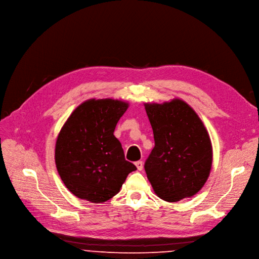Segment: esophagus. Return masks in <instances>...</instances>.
I'll list each match as a JSON object with an SVG mask.
<instances>
[{"label": "esophagus", "mask_w": 259, "mask_h": 259, "mask_svg": "<svg viewBox=\"0 0 259 259\" xmlns=\"http://www.w3.org/2000/svg\"><path fill=\"white\" fill-rule=\"evenodd\" d=\"M135 165H136V167H137V169L140 171V170H143V168H144V163H143V161H137V162H135Z\"/></svg>", "instance_id": "1"}]
</instances>
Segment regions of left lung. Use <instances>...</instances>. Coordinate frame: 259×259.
Masks as SVG:
<instances>
[{
    "instance_id": "obj_1",
    "label": "left lung",
    "mask_w": 259,
    "mask_h": 259,
    "mask_svg": "<svg viewBox=\"0 0 259 259\" xmlns=\"http://www.w3.org/2000/svg\"><path fill=\"white\" fill-rule=\"evenodd\" d=\"M145 108L155 139L145 170L155 193L168 202L195 195L206 182L213 161L203 123L181 99L146 103Z\"/></svg>"
}]
</instances>
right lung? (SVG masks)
<instances>
[{
	"label": "right lung",
	"mask_w": 259,
	"mask_h": 259,
	"mask_svg": "<svg viewBox=\"0 0 259 259\" xmlns=\"http://www.w3.org/2000/svg\"><path fill=\"white\" fill-rule=\"evenodd\" d=\"M128 103L90 99L68 117L56 143L58 172L68 190L80 199L104 202L119 193L127 176L136 170L125 159L115 126Z\"/></svg>",
	"instance_id": "obj_1"
}]
</instances>
